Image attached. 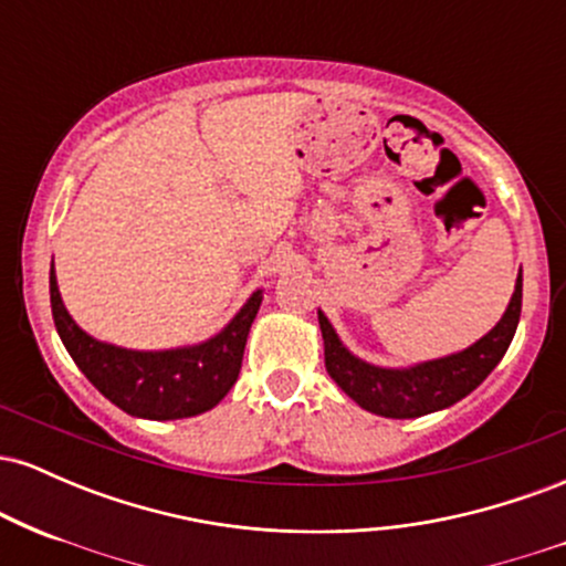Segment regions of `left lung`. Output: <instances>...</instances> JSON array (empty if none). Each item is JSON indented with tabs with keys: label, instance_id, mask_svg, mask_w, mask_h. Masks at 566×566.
Returning <instances> with one entry per match:
<instances>
[{
	"label": "left lung",
	"instance_id": "8db88e82",
	"mask_svg": "<svg viewBox=\"0 0 566 566\" xmlns=\"http://www.w3.org/2000/svg\"><path fill=\"white\" fill-rule=\"evenodd\" d=\"M518 316H522V271H518L516 290H513L503 319L482 340L460 354L444 356V359L423 361V365L407 369H386L356 359L319 311L324 365H327L329 378L367 412L399 420L420 418V415L452 407L497 367V361L511 346L513 333H516Z\"/></svg>",
	"mask_w": 566,
	"mask_h": 566
}]
</instances>
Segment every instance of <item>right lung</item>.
I'll return each mask as SVG.
<instances>
[{
    "label": "right lung",
    "mask_w": 566,
    "mask_h": 566,
    "mask_svg": "<svg viewBox=\"0 0 566 566\" xmlns=\"http://www.w3.org/2000/svg\"><path fill=\"white\" fill-rule=\"evenodd\" d=\"M261 301L263 292L258 290L223 333L199 346L127 350L95 340L76 327L57 292L55 269L50 271V305H53L55 329L71 359L108 401L125 409L127 415L148 420H178L201 415L231 391L242 369L247 335H250Z\"/></svg>",
    "instance_id": "add662e5"
}]
</instances>
